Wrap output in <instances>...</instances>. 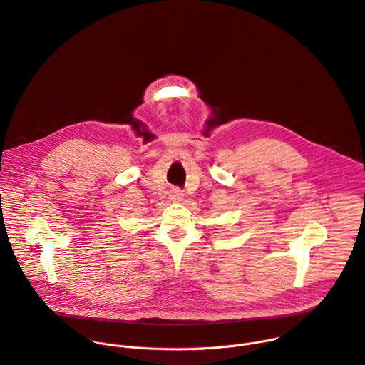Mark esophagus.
Segmentation results:
<instances>
[{
    "mask_svg": "<svg viewBox=\"0 0 365 365\" xmlns=\"http://www.w3.org/2000/svg\"><path fill=\"white\" fill-rule=\"evenodd\" d=\"M182 197H183V193H182L178 187H173V189L170 190V200H172L173 202L182 201Z\"/></svg>",
    "mask_w": 365,
    "mask_h": 365,
    "instance_id": "34e87169",
    "label": "esophagus"
}]
</instances>
